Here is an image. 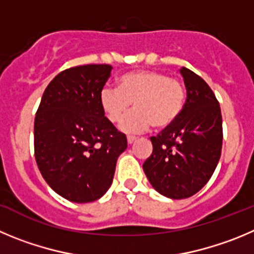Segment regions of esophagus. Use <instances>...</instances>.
I'll return each instance as SVG.
<instances>
[{"instance_id": "obj_1", "label": "esophagus", "mask_w": 254, "mask_h": 254, "mask_svg": "<svg viewBox=\"0 0 254 254\" xmlns=\"http://www.w3.org/2000/svg\"><path fill=\"white\" fill-rule=\"evenodd\" d=\"M136 141L135 136H127V144H134Z\"/></svg>"}]
</instances>
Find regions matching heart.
I'll list each match as a JSON object with an SVG mask.
<instances>
[{"label":"heart","instance_id":"heart-1","mask_svg":"<svg viewBox=\"0 0 254 254\" xmlns=\"http://www.w3.org/2000/svg\"><path fill=\"white\" fill-rule=\"evenodd\" d=\"M186 103L182 81L159 71L141 70L123 75L118 89L104 87L100 105L108 120L119 123L131 103L135 109L123 119L120 130L127 134L143 132L153 125L164 129L181 115Z\"/></svg>","mask_w":254,"mask_h":254}]
</instances>
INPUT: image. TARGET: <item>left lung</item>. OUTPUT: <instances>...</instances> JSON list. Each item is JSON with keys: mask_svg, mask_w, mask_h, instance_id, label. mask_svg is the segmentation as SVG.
Segmentation results:
<instances>
[{"mask_svg": "<svg viewBox=\"0 0 254 254\" xmlns=\"http://www.w3.org/2000/svg\"><path fill=\"white\" fill-rule=\"evenodd\" d=\"M187 100L178 119L158 136L144 173L158 193L184 199L198 193L214 173L222 151L223 129L219 103L196 73L181 68Z\"/></svg>", "mask_w": 254, "mask_h": 254, "instance_id": "left-lung-1", "label": "left lung"}]
</instances>
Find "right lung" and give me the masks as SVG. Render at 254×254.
Here are the masks:
<instances>
[{"mask_svg": "<svg viewBox=\"0 0 254 254\" xmlns=\"http://www.w3.org/2000/svg\"><path fill=\"white\" fill-rule=\"evenodd\" d=\"M110 65L71 67L47 85L35 118L37 167L54 191L73 203L98 200L110 188L127 136L105 118L100 92Z\"/></svg>", "mask_w": 254, "mask_h": 254, "instance_id": "1", "label": "right lung"}]
</instances>
